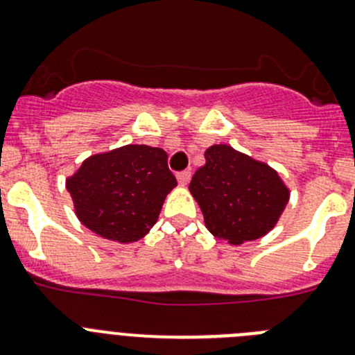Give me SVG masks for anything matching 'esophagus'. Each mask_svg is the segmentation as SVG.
Listing matches in <instances>:
<instances>
[{
  "label": "esophagus",
  "instance_id": "esophagus-1",
  "mask_svg": "<svg viewBox=\"0 0 355 355\" xmlns=\"http://www.w3.org/2000/svg\"><path fill=\"white\" fill-rule=\"evenodd\" d=\"M191 178V172L190 171H181L178 172V181H180V184H188V181H190Z\"/></svg>",
  "mask_w": 355,
  "mask_h": 355
}]
</instances>
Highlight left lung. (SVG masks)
I'll list each match as a JSON object with an SVG mask.
<instances>
[{
    "mask_svg": "<svg viewBox=\"0 0 355 355\" xmlns=\"http://www.w3.org/2000/svg\"><path fill=\"white\" fill-rule=\"evenodd\" d=\"M206 165L190 183L207 230L230 245L266 236L288 202L278 172L227 144L206 149Z\"/></svg>",
    "mask_w": 355,
    "mask_h": 355,
    "instance_id": "left-lung-1",
    "label": "left lung"
}]
</instances>
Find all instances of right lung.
Wrapping results in <instances>:
<instances>
[{"label": "right lung", "instance_id": "right-lung-1", "mask_svg": "<svg viewBox=\"0 0 355 355\" xmlns=\"http://www.w3.org/2000/svg\"><path fill=\"white\" fill-rule=\"evenodd\" d=\"M175 184L164 149L130 144L87 158L67 190L83 225L112 241L132 243L155 225Z\"/></svg>", "mask_w": 355, "mask_h": 355}]
</instances>
